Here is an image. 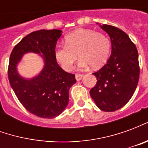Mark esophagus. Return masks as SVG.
Here are the masks:
<instances>
[{
    "label": "esophagus",
    "mask_w": 148,
    "mask_h": 148,
    "mask_svg": "<svg viewBox=\"0 0 148 148\" xmlns=\"http://www.w3.org/2000/svg\"><path fill=\"white\" fill-rule=\"evenodd\" d=\"M82 74H75V78H76V80L77 81H80L82 78Z\"/></svg>",
    "instance_id": "obj_1"
}]
</instances>
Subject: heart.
<instances>
[{"label": "heart", "mask_w": 148, "mask_h": 148, "mask_svg": "<svg viewBox=\"0 0 148 148\" xmlns=\"http://www.w3.org/2000/svg\"><path fill=\"white\" fill-rule=\"evenodd\" d=\"M111 50V42L105 34L90 29H77L65 36V45L55 49V60L66 71H71L72 65L80 57L77 66L94 69L103 66L108 60Z\"/></svg>", "instance_id": "obj_1"}]
</instances>
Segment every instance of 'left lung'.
Masks as SVG:
<instances>
[{"label":"left lung","instance_id":"8db88e82","mask_svg":"<svg viewBox=\"0 0 148 148\" xmlns=\"http://www.w3.org/2000/svg\"><path fill=\"white\" fill-rule=\"evenodd\" d=\"M99 26L109 36L112 52L107 63L93 73L97 81L90 93L101 110L114 112L125 106L136 91L140 77L139 55L136 45L121 29L108 24Z\"/></svg>","mask_w":148,"mask_h":148}]
</instances>
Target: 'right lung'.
<instances>
[{
    "label": "right lung",
    "instance_id": "add662e5",
    "mask_svg": "<svg viewBox=\"0 0 148 148\" xmlns=\"http://www.w3.org/2000/svg\"><path fill=\"white\" fill-rule=\"evenodd\" d=\"M62 31L39 30L21 39L12 50L8 65V80L16 96L31 113L42 118H54L64 111L69 102V90L76 82L75 75L62 69L55 60V47ZM41 56L44 68L32 79L22 77L17 70L27 53Z\"/></svg>",
    "mask_w": 148,
    "mask_h": 148
}]
</instances>
